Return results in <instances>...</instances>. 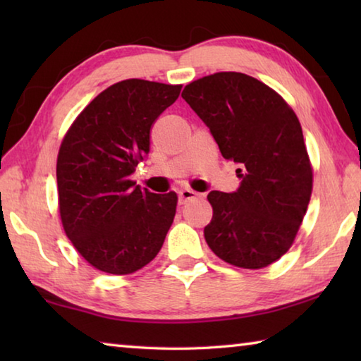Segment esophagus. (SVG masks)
I'll return each mask as SVG.
<instances>
[{
	"label": "esophagus",
	"mask_w": 361,
	"mask_h": 361,
	"mask_svg": "<svg viewBox=\"0 0 361 361\" xmlns=\"http://www.w3.org/2000/svg\"><path fill=\"white\" fill-rule=\"evenodd\" d=\"M200 197V194H197L195 191H192V189H180L178 191V202L183 205V204H188L189 200H194Z\"/></svg>",
	"instance_id": "1"
}]
</instances>
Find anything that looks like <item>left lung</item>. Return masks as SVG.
Segmentation results:
<instances>
[{
  "label": "left lung",
  "mask_w": 361,
  "mask_h": 361,
  "mask_svg": "<svg viewBox=\"0 0 361 361\" xmlns=\"http://www.w3.org/2000/svg\"><path fill=\"white\" fill-rule=\"evenodd\" d=\"M209 127L224 159L239 164L237 191H212L205 240L218 258L261 269L295 240L312 194L301 124L276 90L243 73L223 71L181 94Z\"/></svg>",
  "instance_id": "left-lung-1"
}]
</instances>
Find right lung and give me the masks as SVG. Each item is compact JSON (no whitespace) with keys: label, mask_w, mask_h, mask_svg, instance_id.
<instances>
[{"label":"right lung","mask_w":361,"mask_h":361,"mask_svg":"<svg viewBox=\"0 0 361 361\" xmlns=\"http://www.w3.org/2000/svg\"><path fill=\"white\" fill-rule=\"evenodd\" d=\"M181 85L126 79L103 90L73 122L57 157L63 229L99 271L124 276L154 259L173 223L176 194H154L130 175L149 152L154 121Z\"/></svg>","instance_id":"1"}]
</instances>
